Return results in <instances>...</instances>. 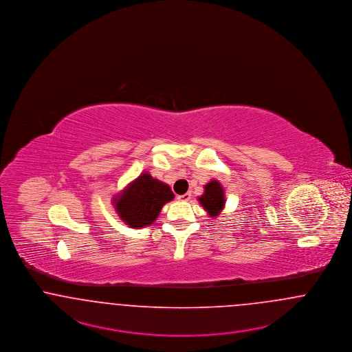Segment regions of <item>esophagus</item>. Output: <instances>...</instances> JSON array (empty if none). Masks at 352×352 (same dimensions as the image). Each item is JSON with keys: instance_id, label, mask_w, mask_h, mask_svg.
Segmentation results:
<instances>
[{"instance_id": "34e87169", "label": "esophagus", "mask_w": 352, "mask_h": 352, "mask_svg": "<svg viewBox=\"0 0 352 352\" xmlns=\"http://www.w3.org/2000/svg\"><path fill=\"white\" fill-rule=\"evenodd\" d=\"M190 199H192V195H190V193H185V195L177 196V199H179V201H184V202H186V201H189Z\"/></svg>"}]
</instances>
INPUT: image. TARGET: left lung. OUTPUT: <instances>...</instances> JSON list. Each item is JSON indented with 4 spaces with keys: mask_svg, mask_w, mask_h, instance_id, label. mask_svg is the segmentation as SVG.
I'll return each mask as SVG.
<instances>
[{
    "mask_svg": "<svg viewBox=\"0 0 352 352\" xmlns=\"http://www.w3.org/2000/svg\"><path fill=\"white\" fill-rule=\"evenodd\" d=\"M204 195L199 197V204L208 212V214L215 218L217 215L221 214L226 204L223 188L217 180H212L204 186Z\"/></svg>",
    "mask_w": 352,
    "mask_h": 352,
    "instance_id": "1",
    "label": "left lung"
}]
</instances>
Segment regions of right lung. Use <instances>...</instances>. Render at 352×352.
Instances as JSON below:
<instances>
[{"instance_id": "1", "label": "right lung", "mask_w": 352, "mask_h": 352, "mask_svg": "<svg viewBox=\"0 0 352 352\" xmlns=\"http://www.w3.org/2000/svg\"><path fill=\"white\" fill-rule=\"evenodd\" d=\"M173 197L169 185L144 172L117 195L113 204L129 228L140 229L153 223L162 208Z\"/></svg>"}]
</instances>
